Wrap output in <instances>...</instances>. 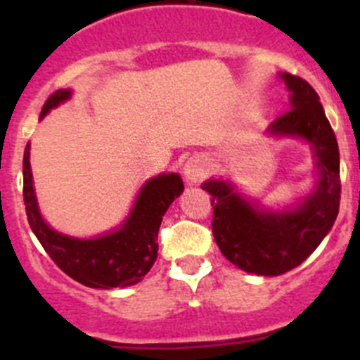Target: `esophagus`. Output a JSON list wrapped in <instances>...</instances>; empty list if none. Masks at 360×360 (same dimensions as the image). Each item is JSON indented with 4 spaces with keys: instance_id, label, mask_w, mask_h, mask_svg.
Instances as JSON below:
<instances>
[{
    "instance_id": "34e87169",
    "label": "esophagus",
    "mask_w": 360,
    "mask_h": 360,
    "mask_svg": "<svg viewBox=\"0 0 360 360\" xmlns=\"http://www.w3.org/2000/svg\"><path fill=\"white\" fill-rule=\"evenodd\" d=\"M184 174H186L187 182L191 184L203 182L209 174L207 164H205V160H202V158H191L186 164V167H184Z\"/></svg>"
}]
</instances>
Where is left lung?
I'll return each mask as SVG.
<instances>
[{"label":"left lung","instance_id":"1","mask_svg":"<svg viewBox=\"0 0 360 360\" xmlns=\"http://www.w3.org/2000/svg\"><path fill=\"white\" fill-rule=\"evenodd\" d=\"M292 110L270 124L274 135L301 136L314 146L319 167L316 191L292 211H259L221 180L202 187L211 195L212 234L232 265L259 276H279L307 259L332 229L341 202L339 148L317 91L304 79L283 73Z\"/></svg>","mask_w":360,"mask_h":360}]
</instances>
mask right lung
I'll return each instance as SVG.
<instances>
[{"label":"right lung","instance_id":"1","mask_svg":"<svg viewBox=\"0 0 360 360\" xmlns=\"http://www.w3.org/2000/svg\"><path fill=\"white\" fill-rule=\"evenodd\" d=\"M70 98V90H57L46 98L41 119L57 104ZM30 146L23 157V200L27 218L43 249L59 269L81 285L91 288L129 287L142 281L157 262L158 229L173 200L184 191L176 173L160 174L142 187L129 218L122 227L106 236L77 240L52 231L44 224L37 209L32 187Z\"/></svg>","mask_w":360,"mask_h":360}]
</instances>
